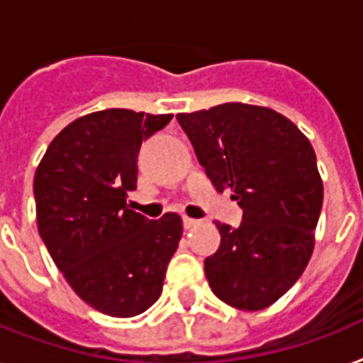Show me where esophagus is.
I'll list each match as a JSON object with an SVG mask.
<instances>
[{"label": "esophagus", "instance_id": "1", "mask_svg": "<svg viewBox=\"0 0 363 363\" xmlns=\"http://www.w3.org/2000/svg\"><path fill=\"white\" fill-rule=\"evenodd\" d=\"M182 224H184V230H190V228H194L196 224H198V220H194V218H188V216H184V218H182Z\"/></svg>", "mask_w": 363, "mask_h": 363}]
</instances>
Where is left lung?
Masks as SVG:
<instances>
[{
	"mask_svg": "<svg viewBox=\"0 0 363 363\" xmlns=\"http://www.w3.org/2000/svg\"><path fill=\"white\" fill-rule=\"evenodd\" d=\"M199 164L242 209L239 228L216 222L220 247L205 258L211 290L235 309L269 307L309 264L324 186L309 139L281 113L222 104L179 113Z\"/></svg>",
	"mask_w": 363,
	"mask_h": 363,
	"instance_id": "obj_1",
	"label": "left lung"
}]
</instances>
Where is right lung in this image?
I'll list each match as a JSON object with an SVG mask.
<instances>
[{
  "label": "right lung",
  "mask_w": 363,
  "mask_h": 363,
  "mask_svg": "<svg viewBox=\"0 0 363 363\" xmlns=\"http://www.w3.org/2000/svg\"><path fill=\"white\" fill-rule=\"evenodd\" d=\"M173 115L130 109L90 113L48 145L33 179L37 228L79 298L99 313L130 318L160 298L182 238V218L148 220L130 209L137 154Z\"/></svg>",
  "instance_id": "add662e5"
}]
</instances>
